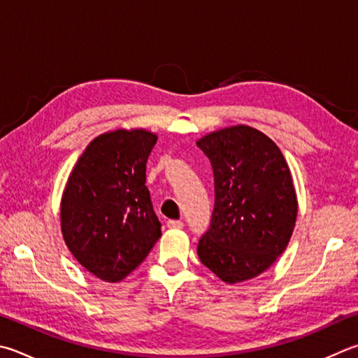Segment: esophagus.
I'll return each mask as SVG.
<instances>
[{
	"instance_id": "34e87169",
	"label": "esophagus",
	"mask_w": 358,
	"mask_h": 358,
	"mask_svg": "<svg viewBox=\"0 0 358 358\" xmlns=\"http://www.w3.org/2000/svg\"><path fill=\"white\" fill-rule=\"evenodd\" d=\"M167 227L169 229H183V222L181 220H169Z\"/></svg>"
}]
</instances>
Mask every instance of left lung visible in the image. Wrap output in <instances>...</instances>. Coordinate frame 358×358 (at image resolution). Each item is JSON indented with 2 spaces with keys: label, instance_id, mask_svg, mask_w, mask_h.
<instances>
[{
  "label": "left lung",
  "instance_id": "1",
  "mask_svg": "<svg viewBox=\"0 0 358 358\" xmlns=\"http://www.w3.org/2000/svg\"><path fill=\"white\" fill-rule=\"evenodd\" d=\"M197 145L211 161L216 197L199 258L225 283L250 280L274 264L294 230L288 162L274 141L249 125L208 133Z\"/></svg>",
  "mask_w": 358,
  "mask_h": 358
}]
</instances>
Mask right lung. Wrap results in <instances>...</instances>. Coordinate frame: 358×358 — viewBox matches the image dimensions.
Here are the masks:
<instances>
[{
  "label": "right lung",
  "instance_id": "add662e5",
  "mask_svg": "<svg viewBox=\"0 0 358 358\" xmlns=\"http://www.w3.org/2000/svg\"><path fill=\"white\" fill-rule=\"evenodd\" d=\"M158 136L119 128L90 142L70 172L61 199V231L90 274L120 282L144 262L161 236L145 186Z\"/></svg>",
  "mask_w": 358,
  "mask_h": 358
}]
</instances>
